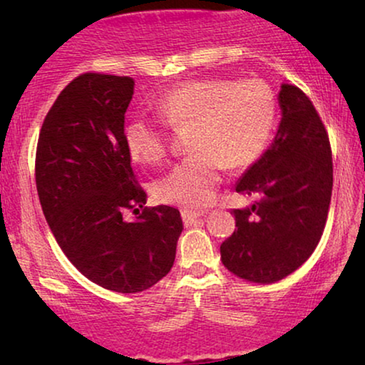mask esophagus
<instances>
[{"label": "esophagus", "instance_id": "esophagus-1", "mask_svg": "<svg viewBox=\"0 0 365 365\" xmlns=\"http://www.w3.org/2000/svg\"><path fill=\"white\" fill-rule=\"evenodd\" d=\"M181 214H182V221H184V224H186V226H191V224L196 221V219L204 216V212L191 211V209H182Z\"/></svg>", "mask_w": 365, "mask_h": 365}]
</instances>
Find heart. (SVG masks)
<instances>
[{
  "mask_svg": "<svg viewBox=\"0 0 365 365\" xmlns=\"http://www.w3.org/2000/svg\"><path fill=\"white\" fill-rule=\"evenodd\" d=\"M154 109L165 126L189 128L191 151L159 179L156 194L163 202L192 209L212 201L224 168H247L261 156L277 114L276 96L261 79H191L164 93ZM162 125L148 118L126 124L124 144L134 161L158 164L166 158L169 139Z\"/></svg>",
  "mask_w": 365,
  "mask_h": 365,
  "instance_id": "b5f03b06",
  "label": "heart"
}]
</instances>
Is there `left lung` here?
Returning a JSON list of instances; mask_svg holds the SVG:
<instances>
[{
  "instance_id": "1",
  "label": "left lung",
  "mask_w": 365,
  "mask_h": 365,
  "mask_svg": "<svg viewBox=\"0 0 365 365\" xmlns=\"http://www.w3.org/2000/svg\"><path fill=\"white\" fill-rule=\"evenodd\" d=\"M282 119L272 146L236 184L256 197L232 209L236 229L221 244V261L244 281L272 284L311 257L326 227L332 194V151L306 93L282 84Z\"/></svg>"
}]
</instances>
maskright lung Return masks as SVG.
<instances>
[{
  "instance_id": "obj_1",
  "label": "right lung",
  "mask_w": 365,
  "mask_h": 365,
  "mask_svg": "<svg viewBox=\"0 0 365 365\" xmlns=\"http://www.w3.org/2000/svg\"><path fill=\"white\" fill-rule=\"evenodd\" d=\"M129 76L83 73L53 103L36 146L34 178L44 217L74 267L109 291L143 292L171 271L181 212L144 207L124 144ZM128 210L138 215L125 221Z\"/></svg>"
}]
</instances>
